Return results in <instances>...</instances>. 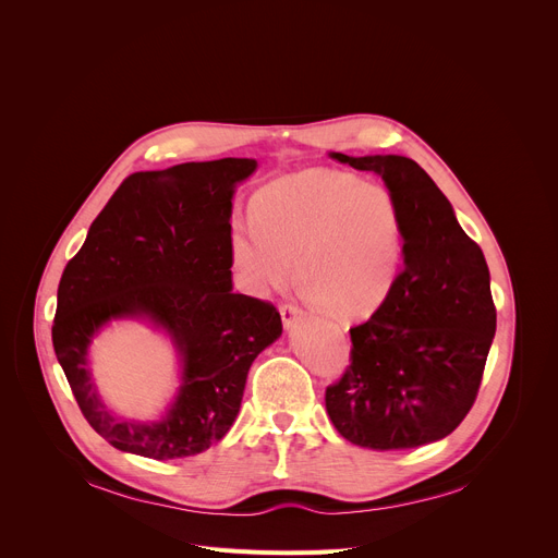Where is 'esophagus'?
I'll use <instances>...</instances> for the list:
<instances>
[{
  "mask_svg": "<svg viewBox=\"0 0 558 558\" xmlns=\"http://www.w3.org/2000/svg\"><path fill=\"white\" fill-rule=\"evenodd\" d=\"M280 316H282V326L289 330V328H294L296 320L303 316V310H301L299 305L284 303V305L280 307Z\"/></svg>",
  "mask_w": 558,
  "mask_h": 558,
  "instance_id": "obj_1",
  "label": "esophagus"
}]
</instances>
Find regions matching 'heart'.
<instances>
[{"instance_id":"heart-1","label":"heart","mask_w":558,"mask_h":558,"mask_svg":"<svg viewBox=\"0 0 558 558\" xmlns=\"http://www.w3.org/2000/svg\"><path fill=\"white\" fill-rule=\"evenodd\" d=\"M402 246L391 192L326 169L274 181L253 198L251 221L230 228L232 267L248 291L269 294L296 271L305 294L339 320L368 318L387 303Z\"/></svg>"}]
</instances>
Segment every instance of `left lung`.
Returning <instances> with one entry per match:
<instances>
[{
	"label": "left lung",
	"instance_id": "left-lung-1",
	"mask_svg": "<svg viewBox=\"0 0 558 558\" xmlns=\"http://www.w3.org/2000/svg\"><path fill=\"white\" fill-rule=\"evenodd\" d=\"M330 158L383 175L402 217L404 267L387 303L350 328L353 362L326 389L328 416L360 448L434 444L471 412L495 337L484 253L412 158Z\"/></svg>",
	"mask_w": 558,
	"mask_h": 558
}]
</instances>
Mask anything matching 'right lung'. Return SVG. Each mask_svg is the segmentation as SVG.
I'll return each mask as SVG.
<instances>
[{"instance_id":"right-lung-1","label":"right lung","mask_w":558,"mask_h":558,"mask_svg":"<svg viewBox=\"0 0 558 558\" xmlns=\"http://www.w3.org/2000/svg\"><path fill=\"white\" fill-rule=\"evenodd\" d=\"M253 158L137 171L117 187L68 262L51 328L85 421L106 441L146 459L208 450L240 414L255 357L282 335L278 310L232 291V194ZM140 317L162 329L182 360V387L158 422H131L102 404L89 343L109 323Z\"/></svg>"}]
</instances>
